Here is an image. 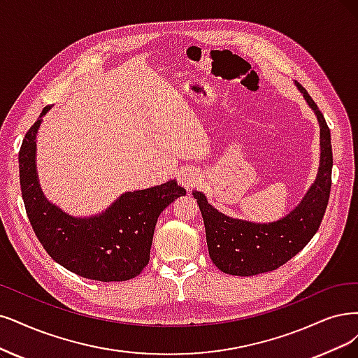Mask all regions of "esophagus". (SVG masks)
<instances>
[{"mask_svg": "<svg viewBox=\"0 0 358 358\" xmlns=\"http://www.w3.org/2000/svg\"><path fill=\"white\" fill-rule=\"evenodd\" d=\"M201 180H202L201 176L193 169L182 171V172H180V176H178V182L186 189H192V187L197 186V184L201 182Z\"/></svg>", "mask_w": 358, "mask_h": 358, "instance_id": "1", "label": "esophagus"}]
</instances>
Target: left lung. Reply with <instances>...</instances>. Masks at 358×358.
<instances>
[{"instance_id": "obj_1", "label": "left lung", "mask_w": 358, "mask_h": 358, "mask_svg": "<svg viewBox=\"0 0 358 358\" xmlns=\"http://www.w3.org/2000/svg\"><path fill=\"white\" fill-rule=\"evenodd\" d=\"M295 85L320 125L319 172L298 206L279 221L259 224L224 215L208 203L203 193L193 192L205 222L209 257L222 273L255 275L279 268L307 246L322 224L332 186L330 129L307 90L298 83Z\"/></svg>"}]
</instances>
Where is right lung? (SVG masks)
I'll return each mask as SVG.
<instances>
[{"label":"right lung","instance_id":"add662e5","mask_svg":"<svg viewBox=\"0 0 358 358\" xmlns=\"http://www.w3.org/2000/svg\"><path fill=\"white\" fill-rule=\"evenodd\" d=\"M29 128L19 152L20 189L31 226L47 254L69 271L99 282L134 279L150 259L157 217L186 194L169 180L161 186L127 192L94 217H72L47 201L36 174V134L43 116Z\"/></svg>","mask_w":358,"mask_h":358}]
</instances>
